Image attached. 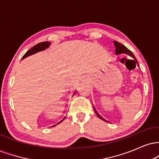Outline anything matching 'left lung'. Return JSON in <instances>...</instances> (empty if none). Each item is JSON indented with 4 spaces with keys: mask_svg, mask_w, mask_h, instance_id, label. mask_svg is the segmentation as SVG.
Here are the masks:
<instances>
[{
    "mask_svg": "<svg viewBox=\"0 0 159 159\" xmlns=\"http://www.w3.org/2000/svg\"><path fill=\"white\" fill-rule=\"evenodd\" d=\"M114 43L115 47H116V55H119V54H126V55H129V56L132 57L133 59H134V60H133V61H134V63H136V64L138 65V66L140 68L139 64H138V61H137L136 57H134V54H133V53H132V52H131L130 50H129V49H128V48H126V47L125 46V45L120 44V43H118V42L114 41ZM93 108H94L95 113H96V115H97L98 117L99 118V119L102 120L103 121L107 122V123H110V122L107 121V120H105V118H103L102 116H101V115L98 114V113L97 112V111H96V108H95L94 106H93Z\"/></svg>",
    "mask_w": 159,
    "mask_h": 159,
    "instance_id": "obj_1",
    "label": "left lung"
}]
</instances>
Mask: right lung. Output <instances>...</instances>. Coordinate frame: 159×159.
<instances>
[{
	"label": "right lung",
	"mask_w": 159,
	"mask_h": 159,
	"mask_svg": "<svg viewBox=\"0 0 159 159\" xmlns=\"http://www.w3.org/2000/svg\"><path fill=\"white\" fill-rule=\"evenodd\" d=\"M50 45H51V43H50V42H48V41L43 42V43H38V44H36V45H34V46L33 47V48H30V50L27 51V52L25 54V55H24L22 57H21V60L25 59V58H26V57H29V56H30V55H33V54H36V53H38V52H43V51H45V49L48 48L49 47H50ZM75 91L76 90H75L74 92H73L72 96H74L75 93ZM65 117H66V116H65ZM65 117L63 118V119L62 120H61V121H60L59 123H57L56 125H53V126H51V127H54V126H55V125H57V124L61 123V122L63 121V120L65 119Z\"/></svg>",
	"instance_id": "right-lung-1"
}]
</instances>
